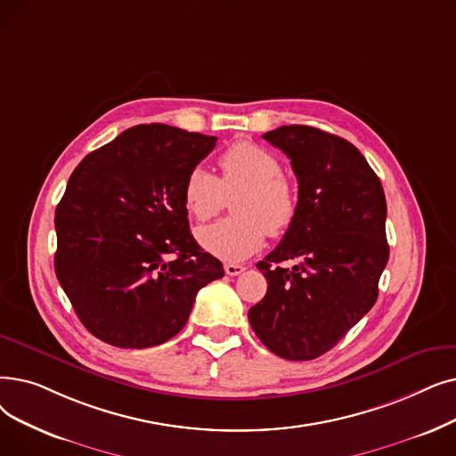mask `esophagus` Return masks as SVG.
Segmentation results:
<instances>
[{
  "instance_id": "34e87169",
  "label": "esophagus",
  "mask_w": 456,
  "mask_h": 456,
  "mask_svg": "<svg viewBox=\"0 0 456 456\" xmlns=\"http://www.w3.org/2000/svg\"><path fill=\"white\" fill-rule=\"evenodd\" d=\"M244 270H246V266H242V265H234V263L225 265V273L227 275H240Z\"/></svg>"
}]
</instances>
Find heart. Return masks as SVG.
<instances>
[{
  "mask_svg": "<svg viewBox=\"0 0 456 456\" xmlns=\"http://www.w3.org/2000/svg\"><path fill=\"white\" fill-rule=\"evenodd\" d=\"M217 179L203 166H195L184 181L186 210L200 222L220 212L227 195H234L236 216L197 231V240L214 256L227 263L248 259L265 246L266 234L280 236L294 222L298 193L281 173V162L268 149L236 142L220 156Z\"/></svg>",
  "mask_w": 456,
  "mask_h": 456,
  "instance_id": "1",
  "label": "heart"
}]
</instances>
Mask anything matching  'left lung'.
<instances>
[{
    "label": "left lung",
    "mask_w": 456,
    "mask_h": 456,
    "mask_svg": "<svg viewBox=\"0 0 456 456\" xmlns=\"http://www.w3.org/2000/svg\"><path fill=\"white\" fill-rule=\"evenodd\" d=\"M263 137L289 156L298 210L256 265L268 290L248 319L270 352L307 362L338 345L379 298L389 256L386 195L363 154L339 135L290 125ZM290 258L299 263L285 269Z\"/></svg>",
    "instance_id": "left-lung-1"
}]
</instances>
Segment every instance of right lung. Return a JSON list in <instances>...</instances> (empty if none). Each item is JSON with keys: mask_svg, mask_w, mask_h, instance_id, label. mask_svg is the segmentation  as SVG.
<instances>
[{"mask_svg": "<svg viewBox=\"0 0 456 456\" xmlns=\"http://www.w3.org/2000/svg\"><path fill=\"white\" fill-rule=\"evenodd\" d=\"M217 137L137 125L89 152L55 208V275L82 324L118 348L179 333L195 296L224 277L190 232L188 173Z\"/></svg>", "mask_w": 456, "mask_h": 456, "instance_id": "1", "label": "right lung"}]
</instances>
